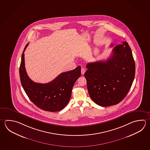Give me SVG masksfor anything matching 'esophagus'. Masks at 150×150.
Returning <instances> with one entry per match:
<instances>
[{
    "label": "esophagus",
    "mask_w": 150,
    "mask_h": 150,
    "mask_svg": "<svg viewBox=\"0 0 150 150\" xmlns=\"http://www.w3.org/2000/svg\"><path fill=\"white\" fill-rule=\"evenodd\" d=\"M86 69L84 68H82L81 69V74H82V75H84V73H85V71H86Z\"/></svg>",
    "instance_id": "obj_1"
}]
</instances>
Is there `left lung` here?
<instances>
[{
  "label": "left lung",
  "mask_w": 150,
  "mask_h": 150,
  "mask_svg": "<svg viewBox=\"0 0 150 150\" xmlns=\"http://www.w3.org/2000/svg\"><path fill=\"white\" fill-rule=\"evenodd\" d=\"M86 68L84 76L88 94L102 107L121 102L130 90L135 74L132 51L126 42L116 45L106 61L88 63Z\"/></svg>",
  "instance_id": "8db88e82"
}]
</instances>
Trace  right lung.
I'll return each instance as SVG.
<instances>
[{"label":"right lung","mask_w":150,"mask_h":150,"mask_svg":"<svg viewBox=\"0 0 150 150\" xmlns=\"http://www.w3.org/2000/svg\"><path fill=\"white\" fill-rule=\"evenodd\" d=\"M28 45L22 54L19 70L23 89L32 102L43 110L55 112L62 110L68 104L74 83L81 75V66L60 74L50 83H35L29 78L25 67L24 53Z\"/></svg>","instance_id":"obj_1"}]
</instances>
